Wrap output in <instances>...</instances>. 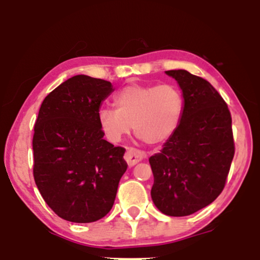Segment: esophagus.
I'll return each instance as SVG.
<instances>
[{
    "label": "esophagus",
    "instance_id": "1",
    "mask_svg": "<svg viewBox=\"0 0 260 260\" xmlns=\"http://www.w3.org/2000/svg\"><path fill=\"white\" fill-rule=\"evenodd\" d=\"M145 157H147V154L144 151L137 150L134 148H129L126 151V154H124V160H126L128 166H131V168L136 165V164H138L139 161L145 159Z\"/></svg>",
    "mask_w": 260,
    "mask_h": 260
}]
</instances>
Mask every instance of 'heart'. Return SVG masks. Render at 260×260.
<instances>
[{
    "instance_id": "obj_1",
    "label": "heart",
    "mask_w": 260,
    "mask_h": 260,
    "mask_svg": "<svg viewBox=\"0 0 260 260\" xmlns=\"http://www.w3.org/2000/svg\"><path fill=\"white\" fill-rule=\"evenodd\" d=\"M113 106L98 111L99 127L107 140L117 143L132 129L149 144H159L180 124L184 101L172 84H132L113 96Z\"/></svg>"
}]
</instances>
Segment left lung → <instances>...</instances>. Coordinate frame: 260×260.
Listing matches in <instances>:
<instances>
[{
	"label": "left lung",
	"mask_w": 260,
	"mask_h": 260,
	"mask_svg": "<svg viewBox=\"0 0 260 260\" xmlns=\"http://www.w3.org/2000/svg\"><path fill=\"white\" fill-rule=\"evenodd\" d=\"M182 90L184 106L177 129L149 157L151 199L169 216H187L222 192L235 155L232 120L221 95L208 80L184 70L165 72Z\"/></svg>",
	"instance_id": "1"
}]
</instances>
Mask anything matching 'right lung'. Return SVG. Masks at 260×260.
<instances>
[{
    "label": "right lung",
    "instance_id": "obj_1",
    "mask_svg": "<svg viewBox=\"0 0 260 260\" xmlns=\"http://www.w3.org/2000/svg\"><path fill=\"white\" fill-rule=\"evenodd\" d=\"M110 82L78 74L45 98L32 137L34 180L62 219L86 223L111 210L127 170L124 149L104 139L98 122Z\"/></svg>",
    "mask_w": 260,
    "mask_h": 260
}]
</instances>
